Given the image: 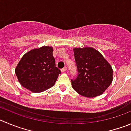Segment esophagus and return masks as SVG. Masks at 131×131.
I'll use <instances>...</instances> for the list:
<instances>
[{"label": "esophagus", "mask_w": 131, "mask_h": 131, "mask_svg": "<svg viewBox=\"0 0 131 131\" xmlns=\"http://www.w3.org/2000/svg\"><path fill=\"white\" fill-rule=\"evenodd\" d=\"M67 71V67H64L63 68H62V69H61V71L62 72H65L66 71Z\"/></svg>", "instance_id": "esophagus-1"}]
</instances>
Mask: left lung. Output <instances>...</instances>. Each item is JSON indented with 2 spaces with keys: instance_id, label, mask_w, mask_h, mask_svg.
<instances>
[{
  "instance_id": "8db88e82",
  "label": "left lung",
  "mask_w": 131,
  "mask_h": 131,
  "mask_svg": "<svg viewBox=\"0 0 131 131\" xmlns=\"http://www.w3.org/2000/svg\"><path fill=\"white\" fill-rule=\"evenodd\" d=\"M78 74L72 87L83 96L93 98L103 94L113 82V69L102 54L92 48H74Z\"/></svg>"
}]
</instances>
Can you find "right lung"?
I'll return each mask as SVG.
<instances>
[{"instance_id":"obj_1","label":"right lung","mask_w":131,"mask_h":131,"mask_svg":"<svg viewBox=\"0 0 131 131\" xmlns=\"http://www.w3.org/2000/svg\"><path fill=\"white\" fill-rule=\"evenodd\" d=\"M53 48L42 46L24 54L15 69L18 80L24 88L33 93L53 87L61 71L55 66Z\"/></svg>"}]
</instances>
